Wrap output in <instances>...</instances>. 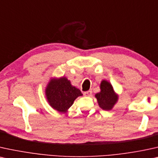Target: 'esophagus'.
I'll return each instance as SVG.
<instances>
[{
  "instance_id": "1",
  "label": "esophagus",
  "mask_w": 158,
  "mask_h": 158,
  "mask_svg": "<svg viewBox=\"0 0 158 158\" xmlns=\"http://www.w3.org/2000/svg\"><path fill=\"white\" fill-rule=\"evenodd\" d=\"M91 95H92L91 90H88V91L85 92V93H84V95H85V96H90Z\"/></svg>"
}]
</instances>
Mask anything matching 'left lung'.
I'll use <instances>...</instances> for the list:
<instances>
[{"mask_svg": "<svg viewBox=\"0 0 158 158\" xmlns=\"http://www.w3.org/2000/svg\"><path fill=\"white\" fill-rule=\"evenodd\" d=\"M100 89L101 91L95 95L99 106L103 110H111L118 101V95L114 90L111 84L105 79L101 81Z\"/></svg>", "mask_w": 158, "mask_h": 158, "instance_id": "left-lung-1", "label": "left lung"}]
</instances>
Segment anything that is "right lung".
I'll return each instance as SVG.
<instances>
[{"label":"right lung","mask_w":158,"mask_h":158,"mask_svg":"<svg viewBox=\"0 0 158 158\" xmlns=\"http://www.w3.org/2000/svg\"><path fill=\"white\" fill-rule=\"evenodd\" d=\"M45 95L50 106L60 113H65L73 101L82 93L71 85L66 77H52L48 82L45 89Z\"/></svg>","instance_id":"1"}]
</instances>
